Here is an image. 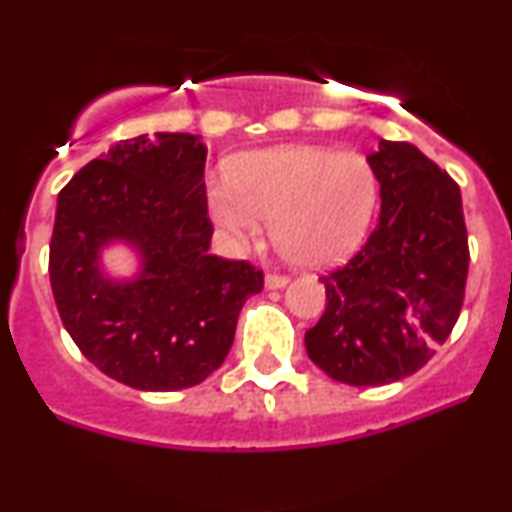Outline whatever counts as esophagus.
<instances>
[{
  "instance_id": "esophagus-1",
  "label": "esophagus",
  "mask_w": 512,
  "mask_h": 512,
  "mask_svg": "<svg viewBox=\"0 0 512 512\" xmlns=\"http://www.w3.org/2000/svg\"><path fill=\"white\" fill-rule=\"evenodd\" d=\"M288 281H291V279H288V276H283V274H267V279H264V286L272 288V291H276V288L286 286Z\"/></svg>"
}]
</instances>
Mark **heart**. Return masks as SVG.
Segmentation results:
<instances>
[{
    "mask_svg": "<svg viewBox=\"0 0 512 512\" xmlns=\"http://www.w3.org/2000/svg\"><path fill=\"white\" fill-rule=\"evenodd\" d=\"M379 200L372 164L357 152L288 145L243 157L233 178L207 183V207L236 245L276 248L303 269H324L360 248Z\"/></svg>",
    "mask_w": 512,
    "mask_h": 512,
    "instance_id": "obj_1",
    "label": "heart"
}]
</instances>
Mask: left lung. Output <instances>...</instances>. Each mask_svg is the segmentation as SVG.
Returning <instances> with one entry per match:
<instances>
[{
    "label": "left lung",
    "instance_id": "8db88e82",
    "mask_svg": "<svg viewBox=\"0 0 512 512\" xmlns=\"http://www.w3.org/2000/svg\"><path fill=\"white\" fill-rule=\"evenodd\" d=\"M377 229L322 276L326 310L305 331L310 360L350 386L415 374L451 336L465 300L467 229L460 188L415 145L381 140Z\"/></svg>",
    "mask_w": 512,
    "mask_h": 512
}]
</instances>
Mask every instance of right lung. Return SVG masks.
<instances>
[{"instance_id":"add662e5","label":"right lung","mask_w":512,"mask_h":512,"mask_svg":"<svg viewBox=\"0 0 512 512\" xmlns=\"http://www.w3.org/2000/svg\"><path fill=\"white\" fill-rule=\"evenodd\" d=\"M200 135L121 140L61 188L49 283L73 343L100 372L140 391L205 381L229 355L240 307L264 286L250 262L209 255L212 221ZM123 239L144 267L128 282L99 269Z\"/></svg>"}]
</instances>
